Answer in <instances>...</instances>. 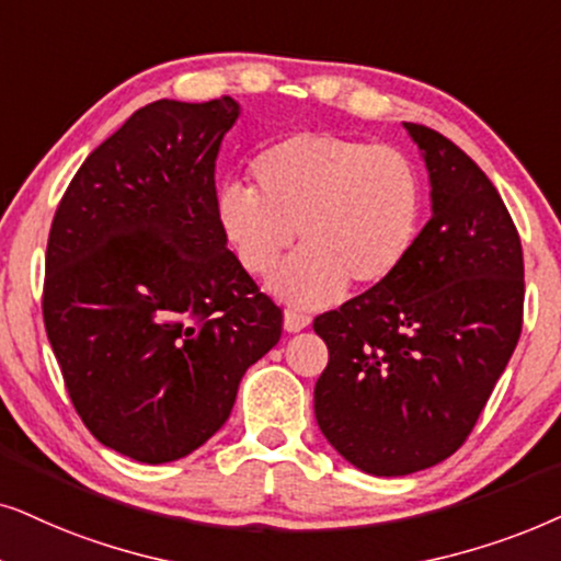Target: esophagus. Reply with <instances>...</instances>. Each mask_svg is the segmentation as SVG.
I'll return each instance as SVG.
<instances>
[{
	"label": "esophagus",
	"mask_w": 561,
	"mask_h": 561,
	"mask_svg": "<svg viewBox=\"0 0 561 561\" xmlns=\"http://www.w3.org/2000/svg\"><path fill=\"white\" fill-rule=\"evenodd\" d=\"M308 325H310V316H305V312L293 310V308L285 310V328L289 333L302 331V328H308Z\"/></svg>",
	"instance_id": "esophagus-1"
}]
</instances>
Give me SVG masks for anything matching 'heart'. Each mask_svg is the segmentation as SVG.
Here are the masks:
<instances>
[{
	"label": "heart",
	"instance_id": "heart-1",
	"mask_svg": "<svg viewBox=\"0 0 561 561\" xmlns=\"http://www.w3.org/2000/svg\"><path fill=\"white\" fill-rule=\"evenodd\" d=\"M253 190L226 184L218 220L238 261L268 276L295 241L302 251L274 279L305 308L333 302L346 285L379 289L405 266L425 215L415 161L394 146L297 133L251 163Z\"/></svg>",
	"mask_w": 561,
	"mask_h": 561
}]
</instances>
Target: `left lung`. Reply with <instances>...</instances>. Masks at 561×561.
Masks as SVG:
<instances>
[{"label":"left lung","mask_w":561,"mask_h":561,"mask_svg":"<svg viewBox=\"0 0 561 561\" xmlns=\"http://www.w3.org/2000/svg\"><path fill=\"white\" fill-rule=\"evenodd\" d=\"M405 128L428 167L431 220L385 287L312 323L328 346L320 431L377 477L421 472L467 442L524 328V249L497 190L442 133Z\"/></svg>","instance_id":"8db88e82"}]
</instances>
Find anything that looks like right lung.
<instances>
[{
	"instance_id": "obj_1",
	"label": "right lung",
	"mask_w": 561,
	"mask_h": 561,
	"mask_svg": "<svg viewBox=\"0 0 561 561\" xmlns=\"http://www.w3.org/2000/svg\"><path fill=\"white\" fill-rule=\"evenodd\" d=\"M236 117L230 96L133 112L50 226L43 320L66 392L96 442L146 465L220 431L243 371L282 335V308L218 220L215 159Z\"/></svg>"
}]
</instances>
